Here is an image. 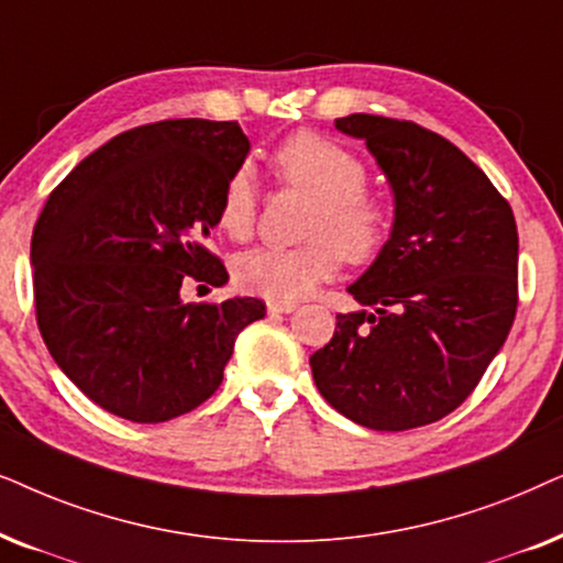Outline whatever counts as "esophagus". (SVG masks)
Returning a JSON list of instances; mask_svg holds the SVG:
<instances>
[{
  "instance_id": "34e87169",
  "label": "esophagus",
  "mask_w": 563,
  "mask_h": 563,
  "mask_svg": "<svg viewBox=\"0 0 563 563\" xmlns=\"http://www.w3.org/2000/svg\"><path fill=\"white\" fill-rule=\"evenodd\" d=\"M298 309V303L296 301H267V311L273 313H290V311H296Z\"/></svg>"
}]
</instances>
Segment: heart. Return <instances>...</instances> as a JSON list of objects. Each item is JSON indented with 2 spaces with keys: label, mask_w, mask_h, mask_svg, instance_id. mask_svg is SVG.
Segmentation results:
<instances>
[{
  "label": "heart",
  "mask_w": 563,
  "mask_h": 563,
  "mask_svg": "<svg viewBox=\"0 0 563 563\" xmlns=\"http://www.w3.org/2000/svg\"><path fill=\"white\" fill-rule=\"evenodd\" d=\"M275 175L311 195L301 246H262L234 262V280L246 294L269 301H298L309 296L347 262H368L391 234V208L365 190L368 167L336 141L298 131L269 156ZM216 223L234 242H246L257 223V185L242 167L227 179L216 208Z\"/></svg>",
  "instance_id": "obj_1"
}]
</instances>
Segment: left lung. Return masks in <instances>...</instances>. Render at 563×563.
Returning <instances> with one entry per match:
<instances>
[{"label": "left lung", "mask_w": 563, "mask_h": 563, "mask_svg": "<svg viewBox=\"0 0 563 563\" xmlns=\"http://www.w3.org/2000/svg\"><path fill=\"white\" fill-rule=\"evenodd\" d=\"M363 139L394 192L391 236L347 288L311 355L313 384L371 430L401 432L459 409L505 344L517 311V227L489 177L451 141L380 115L336 118Z\"/></svg>", "instance_id": "1"}]
</instances>
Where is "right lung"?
I'll return each mask as SVG.
<instances>
[{
  "instance_id": "1",
  "label": "right lung",
  "mask_w": 563,
  "mask_h": 563,
  "mask_svg": "<svg viewBox=\"0 0 563 563\" xmlns=\"http://www.w3.org/2000/svg\"><path fill=\"white\" fill-rule=\"evenodd\" d=\"M250 139L234 120L139 125L48 195L33 229L35 317L74 386L110 415L156 424L211 399L260 298L185 303L183 283L223 286L206 250Z\"/></svg>"
}]
</instances>
